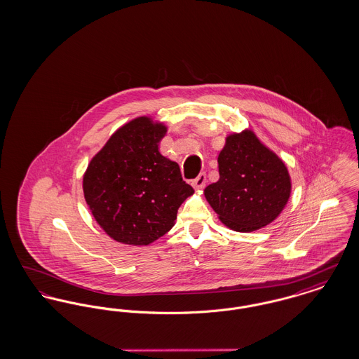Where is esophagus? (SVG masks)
Returning <instances> with one entry per match:
<instances>
[{
  "instance_id": "1",
  "label": "esophagus",
  "mask_w": 359,
  "mask_h": 359,
  "mask_svg": "<svg viewBox=\"0 0 359 359\" xmlns=\"http://www.w3.org/2000/svg\"><path fill=\"white\" fill-rule=\"evenodd\" d=\"M205 182H207V179H205V173H201L196 179H194L192 180V187L196 188V189H202V188L205 187Z\"/></svg>"
}]
</instances>
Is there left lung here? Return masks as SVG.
<instances>
[{"mask_svg":"<svg viewBox=\"0 0 359 359\" xmlns=\"http://www.w3.org/2000/svg\"><path fill=\"white\" fill-rule=\"evenodd\" d=\"M218 164L219 180L205 196L227 227L249 233L278 217L290 199V173L253 132L227 137Z\"/></svg>","mask_w":359,"mask_h":359,"instance_id":"8db88e82","label":"left lung"}]
</instances>
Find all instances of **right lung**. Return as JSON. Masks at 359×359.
I'll use <instances>...</instances> for the list:
<instances>
[{
    "label": "right lung",
    "instance_id": "right-lung-1",
    "mask_svg": "<svg viewBox=\"0 0 359 359\" xmlns=\"http://www.w3.org/2000/svg\"><path fill=\"white\" fill-rule=\"evenodd\" d=\"M167 128L140 117L123 125L90 161L83 192L95 221L116 241L149 245L170 231L194 194L177 163L158 152Z\"/></svg>",
    "mask_w": 359,
    "mask_h": 359
}]
</instances>
